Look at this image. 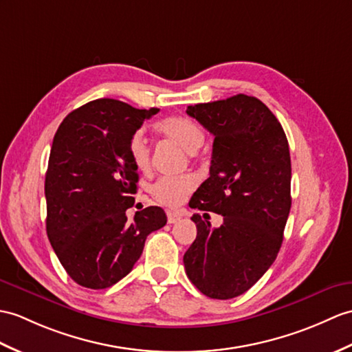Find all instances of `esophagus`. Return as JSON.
<instances>
[{
	"label": "esophagus",
	"instance_id": "esophagus-1",
	"mask_svg": "<svg viewBox=\"0 0 352 352\" xmlns=\"http://www.w3.org/2000/svg\"><path fill=\"white\" fill-rule=\"evenodd\" d=\"M166 216H168V223H175L179 219H182V214L175 213V211H168Z\"/></svg>",
	"mask_w": 352,
	"mask_h": 352
}]
</instances>
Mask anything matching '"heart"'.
Segmentation results:
<instances>
[{"label": "heart", "mask_w": 352, "mask_h": 352, "mask_svg": "<svg viewBox=\"0 0 352 352\" xmlns=\"http://www.w3.org/2000/svg\"><path fill=\"white\" fill-rule=\"evenodd\" d=\"M154 130L166 141L173 142L193 154L204 144V130L196 122L187 117L173 116L166 117L154 124ZM129 156L133 165L141 173H148L151 168V151L142 133H135L129 142ZM196 187L192 175L184 177H163L159 178L151 187V193L157 202L168 207H175L182 204Z\"/></svg>", "instance_id": "1"}]
</instances>
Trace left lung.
<instances>
[{
  "mask_svg": "<svg viewBox=\"0 0 352 352\" xmlns=\"http://www.w3.org/2000/svg\"><path fill=\"white\" fill-rule=\"evenodd\" d=\"M214 136L210 177L189 206L223 216L211 228L193 214L196 240L184 253L187 277L204 296L230 300L272 267L291 210V157L280 122L256 97L187 106Z\"/></svg>",
  "mask_w": 352,
  "mask_h": 352,
  "instance_id": "left-lung-1",
  "label": "left lung"
}]
</instances>
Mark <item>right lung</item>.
Wrapping results in <instances>:
<instances>
[{"label":"right lung","instance_id":"obj_1","mask_svg":"<svg viewBox=\"0 0 352 352\" xmlns=\"http://www.w3.org/2000/svg\"><path fill=\"white\" fill-rule=\"evenodd\" d=\"M157 108L97 99L70 112L54 136L45 182L46 232L65 272L80 287L104 289L127 276L146 236L166 225L160 207L136 211L138 169L129 142Z\"/></svg>","mask_w":352,"mask_h":352}]
</instances>
